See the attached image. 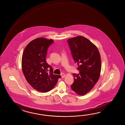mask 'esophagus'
Returning <instances> with one entry per match:
<instances>
[{
    "mask_svg": "<svg viewBox=\"0 0 125 125\" xmlns=\"http://www.w3.org/2000/svg\"><path fill=\"white\" fill-rule=\"evenodd\" d=\"M61 76L62 78H64V77H65L66 74H65L64 73H62V74H61Z\"/></svg>",
    "mask_w": 125,
    "mask_h": 125,
    "instance_id": "esophagus-1",
    "label": "esophagus"
}]
</instances>
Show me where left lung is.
<instances>
[{
	"mask_svg": "<svg viewBox=\"0 0 125 125\" xmlns=\"http://www.w3.org/2000/svg\"><path fill=\"white\" fill-rule=\"evenodd\" d=\"M67 42L80 73H74L72 90L79 95L88 93L98 81L101 72V58L96 45L83 36L70 38Z\"/></svg>",
	"mask_w": 125,
	"mask_h": 125,
	"instance_id": "1",
	"label": "left lung"
}]
</instances>
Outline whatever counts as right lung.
I'll return each mask as SVG.
<instances>
[{
    "label": "right lung",
    "instance_id": "obj_1",
    "mask_svg": "<svg viewBox=\"0 0 125 125\" xmlns=\"http://www.w3.org/2000/svg\"><path fill=\"white\" fill-rule=\"evenodd\" d=\"M53 42L43 37L32 40L24 49L22 58V69L27 82L35 90L43 93L52 89L61 77L53 74L52 67L46 61L48 47Z\"/></svg>",
    "mask_w": 125,
    "mask_h": 125
}]
</instances>
